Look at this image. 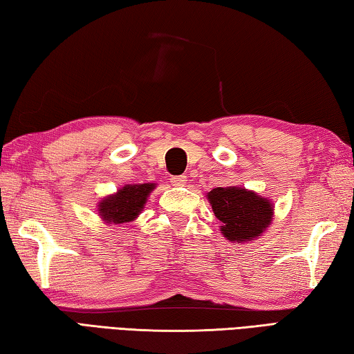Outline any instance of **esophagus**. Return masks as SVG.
<instances>
[{
  "label": "esophagus",
  "instance_id": "34e87169",
  "mask_svg": "<svg viewBox=\"0 0 354 354\" xmlns=\"http://www.w3.org/2000/svg\"><path fill=\"white\" fill-rule=\"evenodd\" d=\"M170 183L175 185V187H183V185H185V183H187V176H184V175L173 176Z\"/></svg>",
  "mask_w": 354,
  "mask_h": 354
}]
</instances>
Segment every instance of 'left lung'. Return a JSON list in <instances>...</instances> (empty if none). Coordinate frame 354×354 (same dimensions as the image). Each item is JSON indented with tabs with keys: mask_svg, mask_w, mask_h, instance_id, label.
Returning a JSON list of instances; mask_svg holds the SVG:
<instances>
[{
	"mask_svg": "<svg viewBox=\"0 0 354 354\" xmlns=\"http://www.w3.org/2000/svg\"><path fill=\"white\" fill-rule=\"evenodd\" d=\"M205 196L215 216L221 221L223 236L229 241H254L271 226L274 203L254 190L229 185L210 190Z\"/></svg>",
	"mask_w": 354,
	"mask_h": 354,
	"instance_id": "8db88e82",
	"label": "left lung"
}]
</instances>
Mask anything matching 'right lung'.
Returning a JSON list of instances; mask_svg holds the SVG:
<instances>
[{
	"instance_id": "obj_1",
	"label": "right lung",
	"mask_w": 354,
	"mask_h": 354,
	"mask_svg": "<svg viewBox=\"0 0 354 354\" xmlns=\"http://www.w3.org/2000/svg\"><path fill=\"white\" fill-rule=\"evenodd\" d=\"M155 183L127 184L115 194L106 195L97 203V214L105 224H125L136 220L144 210L147 199L156 189Z\"/></svg>"
}]
</instances>
